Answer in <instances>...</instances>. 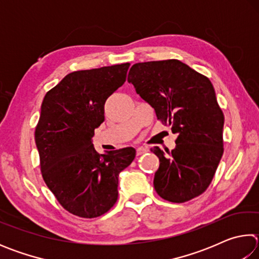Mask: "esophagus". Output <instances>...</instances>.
<instances>
[{
    "label": "esophagus",
    "mask_w": 259,
    "mask_h": 259,
    "mask_svg": "<svg viewBox=\"0 0 259 259\" xmlns=\"http://www.w3.org/2000/svg\"><path fill=\"white\" fill-rule=\"evenodd\" d=\"M148 152V150L147 148H145V147H138L137 148V155H143V154H145V153H147Z\"/></svg>",
    "instance_id": "obj_1"
}]
</instances>
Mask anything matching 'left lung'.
<instances>
[{"label":"left lung","instance_id":"1","mask_svg":"<svg viewBox=\"0 0 259 259\" xmlns=\"http://www.w3.org/2000/svg\"><path fill=\"white\" fill-rule=\"evenodd\" d=\"M128 82L177 135L176 147L159 157L154 188L162 199L183 203L209 187L224 153V114L207 76L177 59L146 61L130 68Z\"/></svg>","mask_w":259,"mask_h":259}]
</instances>
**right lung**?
Instances as JSON below:
<instances>
[{"label": "right lung", "instance_id": "1", "mask_svg": "<svg viewBox=\"0 0 259 259\" xmlns=\"http://www.w3.org/2000/svg\"><path fill=\"white\" fill-rule=\"evenodd\" d=\"M130 64L69 73L45 96L35 129L42 177L65 210L82 218L107 212L117 200L119 174L134 147L99 154L93 145L104 105L123 85Z\"/></svg>", "mask_w": 259, "mask_h": 259}]
</instances>
